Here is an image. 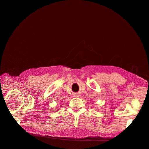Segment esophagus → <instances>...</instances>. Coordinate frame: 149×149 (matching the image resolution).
<instances>
[{
    "instance_id": "obj_1",
    "label": "esophagus",
    "mask_w": 149,
    "mask_h": 149,
    "mask_svg": "<svg viewBox=\"0 0 149 149\" xmlns=\"http://www.w3.org/2000/svg\"><path fill=\"white\" fill-rule=\"evenodd\" d=\"M74 96L75 97H80V94H79V93H75Z\"/></svg>"
}]
</instances>
